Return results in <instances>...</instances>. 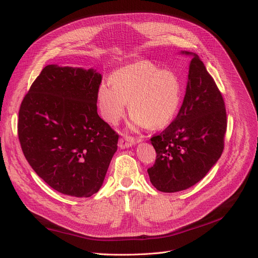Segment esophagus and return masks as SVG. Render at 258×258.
<instances>
[{"label":"esophagus","mask_w":258,"mask_h":258,"mask_svg":"<svg viewBox=\"0 0 258 258\" xmlns=\"http://www.w3.org/2000/svg\"><path fill=\"white\" fill-rule=\"evenodd\" d=\"M136 143L137 142H136V140L134 138L129 137V136H124L123 138L119 139L118 146H119V148H121V150H123V148L131 147L132 145H135Z\"/></svg>","instance_id":"esophagus-1"}]
</instances>
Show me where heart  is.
<instances>
[{
    "instance_id": "1",
    "label": "heart",
    "mask_w": 258,
    "mask_h": 258,
    "mask_svg": "<svg viewBox=\"0 0 258 258\" xmlns=\"http://www.w3.org/2000/svg\"><path fill=\"white\" fill-rule=\"evenodd\" d=\"M111 83L97 89V103L102 118L118 123L129 103L134 128L160 129L173 120L182 102V84L172 71L161 70L148 60H138L112 74Z\"/></svg>"
}]
</instances>
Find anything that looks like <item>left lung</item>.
I'll return each mask as SVG.
<instances>
[{"label": "left lung", "instance_id": "left-lung-1", "mask_svg": "<svg viewBox=\"0 0 258 258\" xmlns=\"http://www.w3.org/2000/svg\"><path fill=\"white\" fill-rule=\"evenodd\" d=\"M181 52L191 56L183 104L175 119L151 139L157 157L147 173L162 192L201 181L221 157L227 128L224 99L204 62L196 53Z\"/></svg>", "mask_w": 258, "mask_h": 258}]
</instances>
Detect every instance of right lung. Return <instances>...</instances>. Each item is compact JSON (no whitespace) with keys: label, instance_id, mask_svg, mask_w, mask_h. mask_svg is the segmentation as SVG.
Instances as JSON below:
<instances>
[{"label":"right lung","instance_id":"right-lung-1","mask_svg":"<svg viewBox=\"0 0 258 258\" xmlns=\"http://www.w3.org/2000/svg\"><path fill=\"white\" fill-rule=\"evenodd\" d=\"M101 81L95 69L50 64L20 105L23 155L44 182L63 195L96 194L117 151L118 135L97 112Z\"/></svg>","mask_w":258,"mask_h":258}]
</instances>
